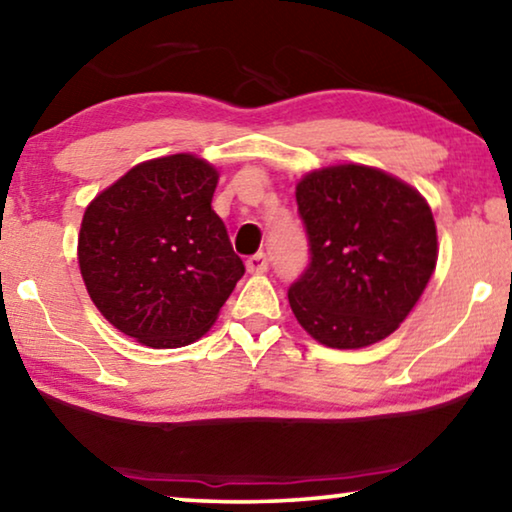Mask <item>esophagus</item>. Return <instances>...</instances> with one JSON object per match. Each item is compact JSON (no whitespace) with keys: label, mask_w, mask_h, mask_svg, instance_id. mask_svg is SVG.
<instances>
[{"label":"esophagus","mask_w":512,"mask_h":512,"mask_svg":"<svg viewBox=\"0 0 512 512\" xmlns=\"http://www.w3.org/2000/svg\"><path fill=\"white\" fill-rule=\"evenodd\" d=\"M246 269H248L250 273H262V271H266V269H269V257H266V253L250 255V257L246 259Z\"/></svg>","instance_id":"esophagus-1"}]
</instances>
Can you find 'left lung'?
I'll return each mask as SVG.
<instances>
[{"label": "left lung", "instance_id": "1", "mask_svg": "<svg viewBox=\"0 0 512 512\" xmlns=\"http://www.w3.org/2000/svg\"><path fill=\"white\" fill-rule=\"evenodd\" d=\"M310 262L289 287L299 324L333 349L384 340L437 266V227L418 190L365 165L310 172L296 186Z\"/></svg>", "mask_w": 512, "mask_h": 512}]
</instances>
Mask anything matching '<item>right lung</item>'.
<instances>
[{"label":"right lung","instance_id":"obj_1","mask_svg":"<svg viewBox=\"0 0 512 512\" xmlns=\"http://www.w3.org/2000/svg\"><path fill=\"white\" fill-rule=\"evenodd\" d=\"M216 183L207 160L174 154L135 165L89 204L80 273L114 329L174 349L216 322L246 271L211 209Z\"/></svg>","mask_w":512,"mask_h":512}]
</instances>
